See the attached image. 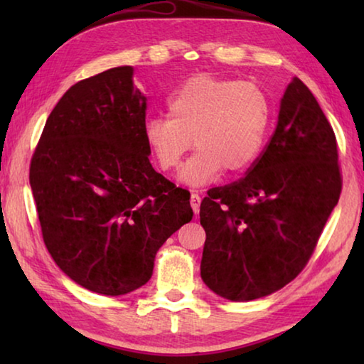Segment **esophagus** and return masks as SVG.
I'll use <instances>...</instances> for the list:
<instances>
[{"label":"esophagus","mask_w":364,"mask_h":364,"mask_svg":"<svg viewBox=\"0 0 364 364\" xmlns=\"http://www.w3.org/2000/svg\"><path fill=\"white\" fill-rule=\"evenodd\" d=\"M200 200H202V199H200L199 194H196V193L191 194L189 202H191V207H193L194 213H199V210H200Z\"/></svg>","instance_id":"esophagus-1"}]
</instances>
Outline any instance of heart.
Instances as JSON below:
<instances>
[{
  "mask_svg": "<svg viewBox=\"0 0 364 364\" xmlns=\"http://www.w3.org/2000/svg\"><path fill=\"white\" fill-rule=\"evenodd\" d=\"M168 117L143 125L147 152L160 171H173L191 146L197 151L180 171V181L202 188L226 171L239 175L254 165L264 146L273 107L250 82L207 73L191 77L167 100Z\"/></svg>",
  "mask_w": 364,
  "mask_h": 364,
  "instance_id": "1",
  "label": "heart"
}]
</instances>
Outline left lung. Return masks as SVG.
Wrapping results in <instances>:
<instances>
[{
	"label": "left lung",
	"mask_w": 364,
	"mask_h": 364,
	"mask_svg": "<svg viewBox=\"0 0 364 364\" xmlns=\"http://www.w3.org/2000/svg\"><path fill=\"white\" fill-rule=\"evenodd\" d=\"M337 141L315 96L295 77L278 125L247 175L208 191L200 276L232 301L264 297L305 268L342 191Z\"/></svg>",
	"instance_id": "left-lung-1"
}]
</instances>
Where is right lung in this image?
Returning <instances> with one entry per match:
<instances>
[{"instance_id":"right-lung-1","label":"right lung","mask_w":364,"mask_h":364,"mask_svg":"<svg viewBox=\"0 0 364 364\" xmlns=\"http://www.w3.org/2000/svg\"><path fill=\"white\" fill-rule=\"evenodd\" d=\"M146 101L130 65L82 80L49 114L30 162L48 252L96 294L144 286L157 250L193 218L189 191L157 173L147 157Z\"/></svg>"}]
</instances>
